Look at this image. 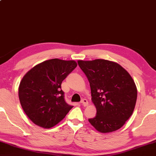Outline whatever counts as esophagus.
I'll return each instance as SVG.
<instances>
[{"mask_svg":"<svg viewBox=\"0 0 156 156\" xmlns=\"http://www.w3.org/2000/svg\"><path fill=\"white\" fill-rule=\"evenodd\" d=\"M81 104H82L83 106H84V107L87 106L88 104V100H86V99H82V100H81Z\"/></svg>","mask_w":156,"mask_h":156,"instance_id":"1","label":"esophagus"}]
</instances>
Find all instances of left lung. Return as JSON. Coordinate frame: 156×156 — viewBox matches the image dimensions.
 Masks as SVG:
<instances>
[{
    "instance_id": "left-lung-1",
    "label": "left lung",
    "mask_w": 156,
    "mask_h": 156,
    "mask_svg": "<svg viewBox=\"0 0 156 156\" xmlns=\"http://www.w3.org/2000/svg\"><path fill=\"white\" fill-rule=\"evenodd\" d=\"M89 81L92 101L97 109L88 121L100 133L121 128L133 114L137 90L132 76L123 67L103 59L79 61Z\"/></svg>"
}]
</instances>
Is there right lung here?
<instances>
[{
	"label": "right lung",
	"instance_id": "obj_1",
	"mask_svg": "<svg viewBox=\"0 0 156 156\" xmlns=\"http://www.w3.org/2000/svg\"><path fill=\"white\" fill-rule=\"evenodd\" d=\"M76 66L75 61L48 60L23 77L19 98L26 114L37 126L44 128L56 126L73 107L65 100L61 83Z\"/></svg>",
	"mask_w": 156,
	"mask_h": 156
}]
</instances>
